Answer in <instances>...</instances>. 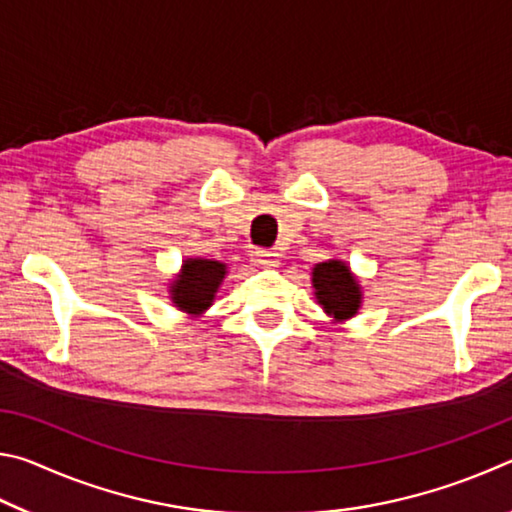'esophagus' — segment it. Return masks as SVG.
I'll use <instances>...</instances> for the list:
<instances>
[{
  "mask_svg": "<svg viewBox=\"0 0 512 512\" xmlns=\"http://www.w3.org/2000/svg\"><path fill=\"white\" fill-rule=\"evenodd\" d=\"M250 262L255 266H262V268H275L280 264V257H277L275 250H264V248H255L250 250Z\"/></svg>",
  "mask_w": 512,
  "mask_h": 512,
  "instance_id": "34e87169",
  "label": "esophagus"
}]
</instances>
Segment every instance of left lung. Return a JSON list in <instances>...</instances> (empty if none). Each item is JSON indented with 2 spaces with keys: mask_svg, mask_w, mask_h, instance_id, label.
Here are the masks:
<instances>
[{
  "mask_svg": "<svg viewBox=\"0 0 512 512\" xmlns=\"http://www.w3.org/2000/svg\"><path fill=\"white\" fill-rule=\"evenodd\" d=\"M311 284H314L318 305L336 323L357 316L361 307V284L350 266L341 259H327V262L316 264L311 273Z\"/></svg>",
  "mask_w": 512,
  "mask_h": 512,
  "instance_id": "obj_1",
  "label": "left lung"
}]
</instances>
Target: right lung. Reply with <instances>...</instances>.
Segmentation results:
<instances>
[{
    "mask_svg": "<svg viewBox=\"0 0 512 512\" xmlns=\"http://www.w3.org/2000/svg\"><path fill=\"white\" fill-rule=\"evenodd\" d=\"M225 268L228 266L223 262H214V259H185L183 268H180L176 280L169 287L173 305L189 316H201L214 302L216 291H219L223 277L228 273Z\"/></svg>",
    "mask_w": 512,
    "mask_h": 512,
    "instance_id": "1",
    "label": "right lung"
}]
</instances>
